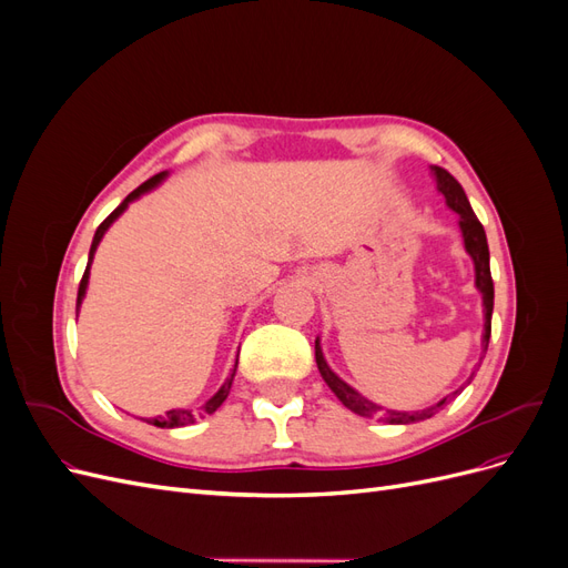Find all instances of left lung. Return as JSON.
<instances>
[{
	"instance_id": "1",
	"label": "left lung",
	"mask_w": 568,
	"mask_h": 568,
	"mask_svg": "<svg viewBox=\"0 0 568 568\" xmlns=\"http://www.w3.org/2000/svg\"><path fill=\"white\" fill-rule=\"evenodd\" d=\"M432 175L436 180V189L443 194L445 203H448V209L459 215V232L464 239V251H467L474 261V277H476L474 284L480 291V298H484V338H480V348H484V353H486L488 341H490V317H493V296H495L486 230L478 222V217L474 215L469 199H467V194H464L462 184L448 173V170L432 165ZM315 359H317V369L322 374V379L326 382V386L334 390V395L343 405H346L359 417H374V419L386 422V424H415V422H424L428 417H434L436 412L443 409V405L450 398V395H445L443 400L428 405L424 409H417V412L388 409V407H382V405L367 400L363 393H357L353 386H348L329 365H326L322 346H320V336L315 338Z\"/></svg>"
}]
</instances>
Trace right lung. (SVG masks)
I'll list each match as a JSON object with an SVG mask.
<instances>
[{"instance_id": "obj_1", "label": "right lung", "mask_w": 568, "mask_h": 568, "mask_svg": "<svg viewBox=\"0 0 568 568\" xmlns=\"http://www.w3.org/2000/svg\"><path fill=\"white\" fill-rule=\"evenodd\" d=\"M168 178V173H159V175H153L151 180H146L144 184H140L134 189L132 194H128L125 196V201L118 205V209L101 222V225L97 227V232H94V239H92V248H90V261H88V270H84V274H82V282H80V288H78V311H80V305H82V298H84V294H88V284H90V267H92V261H94V253H97V246H99V242L101 239H104V234L109 232V227L113 225V222L123 215L125 211H128V205L132 203V201H136L140 196H144V194H149L151 189H156L163 180ZM236 363H239V355H236ZM234 372H236V367H234ZM234 372H232V376L230 379L222 384L220 388H217V393L213 395L211 400H205V405H201V412L199 415H194L192 409H182V407H178V409H168L163 417H156V419H151L149 424H153V426H159V428H178V426H186V424H194L196 422V417H205V415H213V412L227 400V395H230V388H232V382H234Z\"/></svg>"}]
</instances>
